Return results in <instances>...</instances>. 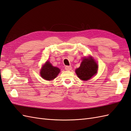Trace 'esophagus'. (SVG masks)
Instances as JSON below:
<instances>
[{"instance_id":"1","label":"esophagus","mask_w":131,"mask_h":131,"mask_svg":"<svg viewBox=\"0 0 131 131\" xmlns=\"http://www.w3.org/2000/svg\"><path fill=\"white\" fill-rule=\"evenodd\" d=\"M65 69L67 70H70L72 69V66H67L65 67Z\"/></svg>"}]
</instances>
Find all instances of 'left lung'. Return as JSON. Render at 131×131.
Listing matches in <instances>:
<instances>
[{
    "mask_svg": "<svg viewBox=\"0 0 131 131\" xmlns=\"http://www.w3.org/2000/svg\"><path fill=\"white\" fill-rule=\"evenodd\" d=\"M97 63L90 57L83 59L80 67L76 69L75 72L80 79L88 80L97 73Z\"/></svg>",
    "mask_w": 131,
    "mask_h": 131,
    "instance_id": "left-lung-1",
    "label": "left lung"
}]
</instances>
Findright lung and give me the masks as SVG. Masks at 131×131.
<instances>
[{
    "instance_id": "add662e5",
    "label": "right lung",
    "mask_w": 131,
    "mask_h": 131,
    "mask_svg": "<svg viewBox=\"0 0 131 131\" xmlns=\"http://www.w3.org/2000/svg\"><path fill=\"white\" fill-rule=\"evenodd\" d=\"M59 72L60 69L58 68L53 67L49 62L47 61L42 67L40 74L42 78L44 79L52 80L56 78Z\"/></svg>"
}]
</instances>
